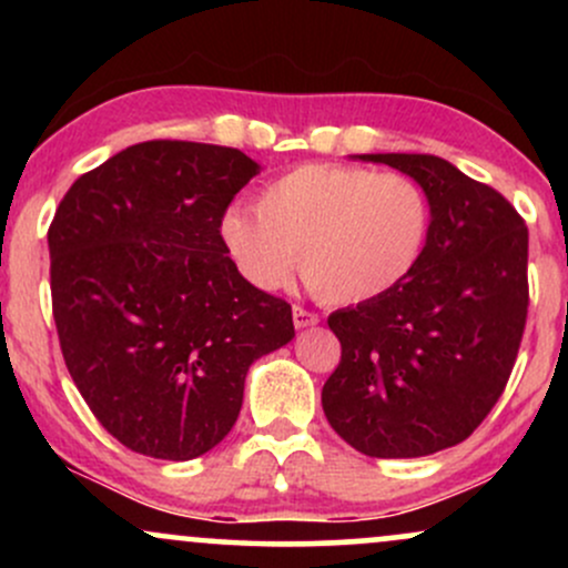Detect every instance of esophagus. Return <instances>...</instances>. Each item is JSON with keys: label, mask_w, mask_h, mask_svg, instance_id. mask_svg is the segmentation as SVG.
<instances>
[{"label": "esophagus", "mask_w": 568, "mask_h": 568, "mask_svg": "<svg viewBox=\"0 0 568 568\" xmlns=\"http://www.w3.org/2000/svg\"><path fill=\"white\" fill-rule=\"evenodd\" d=\"M321 317L315 315V312L304 310V306H293V325L296 328H306V325H315Z\"/></svg>", "instance_id": "1"}]
</instances>
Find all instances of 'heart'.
Returning <instances> with one entry per match:
<instances>
[{"instance_id":"b5f03b06","label":"heart","mask_w":568,"mask_h":568,"mask_svg":"<svg viewBox=\"0 0 568 568\" xmlns=\"http://www.w3.org/2000/svg\"><path fill=\"white\" fill-rule=\"evenodd\" d=\"M429 224V197L410 175L306 162L264 189L258 211L230 207L221 240L256 288L288 283L298 256L306 288L352 306L387 296L416 270Z\"/></svg>"}]
</instances>
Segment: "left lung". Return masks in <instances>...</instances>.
<instances>
[{
  "label": "left lung",
  "instance_id": "left-lung-1",
  "mask_svg": "<svg viewBox=\"0 0 568 568\" xmlns=\"http://www.w3.org/2000/svg\"><path fill=\"white\" fill-rule=\"evenodd\" d=\"M408 173L433 207L410 275L328 317L342 361L331 427L366 456L410 459L470 438L510 379L529 315V230L497 189L435 154H363Z\"/></svg>",
  "mask_w": 568,
  "mask_h": 568
}]
</instances>
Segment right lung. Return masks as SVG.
I'll return each instance as SVG.
<instances>
[{
	"mask_svg": "<svg viewBox=\"0 0 568 568\" xmlns=\"http://www.w3.org/2000/svg\"><path fill=\"white\" fill-rule=\"evenodd\" d=\"M258 165L240 149L143 141L82 173L48 230L50 293L77 389L130 452L186 462L226 438L291 304L237 272L221 219Z\"/></svg>",
	"mask_w": 568,
	"mask_h": 568,
	"instance_id": "add662e5",
	"label": "right lung"
}]
</instances>
